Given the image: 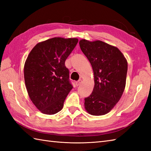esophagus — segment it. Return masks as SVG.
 I'll return each mask as SVG.
<instances>
[{
	"label": "esophagus",
	"instance_id": "1",
	"mask_svg": "<svg viewBox=\"0 0 151 151\" xmlns=\"http://www.w3.org/2000/svg\"><path fill=\"white\" fill-rule=\"evenodd\" d=\"M82 83V80L81 79H80V80H78V81L76 82V86H80V84H81Z\"/></svg>",
	"mask_w": 151,
	"mask_h": 151
}]
</instances>
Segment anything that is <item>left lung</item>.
<instances>
[{
  "label": "left lung",
  "mask_w": 151,
  "mask_h": 151,
  "mask_svg": "<svg viewBox=\"0 0 151 151\" xmlns=\"http://www.w3.org/2000/svg\"><path fill=\"white\" fill-rule=\"evenodd\" d=\"M82 52L90 62L95 86L84 106L89 114L102 115L108 113L121 99L126 84L127 61L117 47L101 41L79 42Z\"/></svg>",
  "instance_id": "1"
}]
</instances>
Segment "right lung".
<instances>
[{
    "mask_svg": "<svg viewBox=\"0 0 151 151\" xmlns=\"http://www.w3.org/2000/svg\"><path fill=\"white\" fill-rule=\"evenodd\" d=\"M78 41L54 37L37 43L28 54L24 67L25 85L32 102L43 114L62 110L73 88L65 62Z\"/></svg>",
    "mask_w": 151,
    "mask_h": 151,
    "instance_id": "1",
    "label": "right lung"
}]
</instances>
